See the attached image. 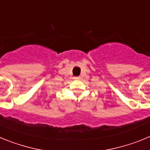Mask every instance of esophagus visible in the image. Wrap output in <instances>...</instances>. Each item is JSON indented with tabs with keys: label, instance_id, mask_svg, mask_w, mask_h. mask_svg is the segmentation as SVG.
Returning <instances> with one entry per match:
<instances>
[{
	"label": "esophagus",
	"instance_id": "1",
	"mask_svg": "<svg viewBox=\"0 0 150 150\" xmlns=\"http://www.w3.org/2000/svg\"><path fill=\"white\" fill-rule=\"evenodd\" d=\"M74 79H80V78H79V76H76V77H74Z\"/></svg>",
	"mask_w": 150,
	"mask_h": 150
}]
</instances>
